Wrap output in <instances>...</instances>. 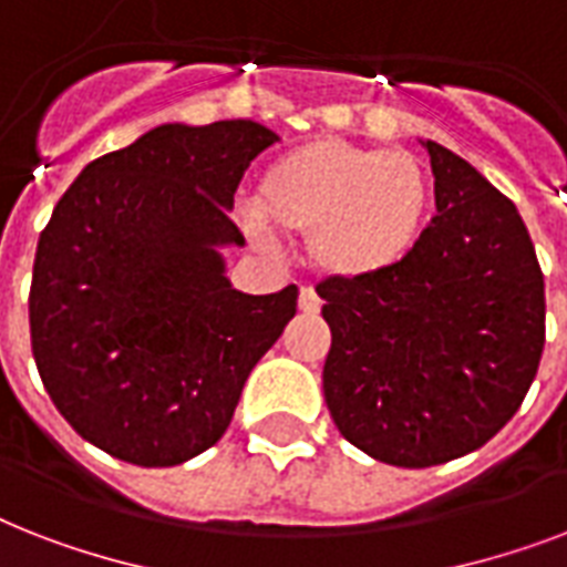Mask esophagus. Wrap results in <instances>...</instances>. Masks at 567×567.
I'll use <instances>...</instances> for the list:
<instances>
[{"label": "esophagus", "mask_w": 567, "mask_h": 567, "mask_svg": "<svg viewBox=\"0 0 567 567\" xmlns=\"http://www.w3.org/2000/svg\"><path fill=\"white\" fill-rule=\"evenodd\" d=\"M300 311H306V315H318L320 311V297L315 293V288H300Z\"/></svg>", "instance_id": "obj_1"}]
</instances>
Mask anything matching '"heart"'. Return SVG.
<instances>
[{"label": "heart", "instance_id": "heart-1", "mask_svg": "<svg viewBox=\"0 0 567 567\" xmlns=\"http://www.w3.org/2000/svg\"><path fill=\"white\" fill-rule=\"evenodd\" d=\"M430 199V176L412 153L318 137L267 164L247 226L267 244L309 238L327 274L364 279L412 252Z\"/></svg>", "mask_w": 567, "mask_h": 567}]
</instances>
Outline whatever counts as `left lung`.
I'll use <instances>...</instances> for the list:
<instances>
[{
  "instance_id": "1",
  "label": "left lung",
  "mask_w": 567,
  "mask_h": 567,
  "mask_svg": "<svg viewBox=\"0 0 567 567\" xmlns=\"http://www.w3.org/2000/svg\"><path fill=\"white\" fill-rule=\"evenodd\" d=\"M423 146L439 214L412 252L385 274L318 285L329 414L396 467L483 447L520 409L545 350V276L518 208L447 146Z\"/></svg>"
}]
</instances>
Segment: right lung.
<instances>
[{"mask_svg":"<svg viewBox=\"0 0 567 567\" xmlns=\"http://www.w3.org/2000/svg\"><path fill=\"white\" fill-rule=\"evenodd\" d=\"M279 135L164 123L91 162L40 231L31 353L64 421L109 456L173 467L223 439L244 382L297 315V285L235 291L220 247L244 171Z\"/></svg>","mask_w":567,"mask_h":567,"instance_id":"right-lung-1","label":"right lung"}]
</instances>
